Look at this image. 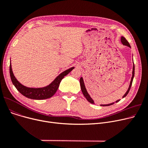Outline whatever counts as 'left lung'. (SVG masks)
<instances>
[{
    "mask_svg": "<svg viewBox=\"0 0 148 148\" xmlns=\"http://www.w3.org/2000/svg\"><path fill=\"white\" fill-rule=\"evenodd\" d=\"M121 42H122V43L124 45H127V46H128V47H130V44H129V42H128V41L126 40L125 37H123V36H122V37H121ZM134 76V65H133V75H132V77H131V82H130V86H129V88H128V90H127V92L125 93V94L123 96V98L125 97L127 95V94H128V92H129V91H130V88H131V87L132 83H133V80ZM80 83L81 89H82V93H83V95L84 96V97L86 98V99L88 101H89V103H92V104H94V100H93V99L90 98V96H89V95L88 94V92H87V90H86V88H85L84 84V82H83V78H82V77H81L80 79ZM120 101V100L116 101V103H118V101ZM114 104V103H111V104H109L101 105V106H111V105H112V104Z\"/></svg>",
    "mask_w": 148,
    "mask_h": 148,
    "instance_id": "obj_1",
    "label": "left lung"
}]
</instances>
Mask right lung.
<instances>
[{
	"instance_id": "add662e5",
	"label": "right lung",
	"mask_w": 148,
	"mask_h": 148,
	"mask_svg": "<svg viewBox=\"0 0 148 148\" xmlns=\"http://www.w3.org/2000/svg\"><path fill=\"white\" fill-rule=\"evenodd\" d=\"M74 68H71L59 75L49 86L41 88H27L21 84L16 79L12 73L11 64L10 65V73L11 81L16 89L25 97L33 99H44L51 97L56 92L62 79L71 72Z\"/></svg>"
}]
</instances>
